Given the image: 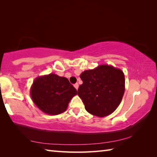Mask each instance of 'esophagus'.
I'll use <instances>...</instances> for the list:
<instances>
[{
	"mask_svg": "<svg viewBox=\"0 0 157 157\" xmlns=\"http://www.w3.org/2000/svg\"><path fill=\"white\" fill-rule=\"evenodd\" d=\"M74 87H75V88L76 90L78 89V88H79V84H78V83H76V84H74Z\"/></svg>",
	"mask_w": 157,
	"mask_h": 157,
	"instance_id": "34e87169",
	"label": "esophagus"
}]
</instances>
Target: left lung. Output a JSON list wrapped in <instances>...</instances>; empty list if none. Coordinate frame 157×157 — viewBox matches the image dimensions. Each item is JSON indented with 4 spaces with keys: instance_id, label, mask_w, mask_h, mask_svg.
<instances>
[{
    "instance_id": "left-lung-1",
    "label": "left lung",
    "mask_w": 157,
    "mask_h": 157,
    "mask_svg": "<svg viewBox=\"0 0 157 157\" xmlns=\"http://www.w3.org/2000/svg\"><path fill=\"white\" fill-rule=\"evenodd\" d=\"M83 84L78 94L90 114L103 117L114 112L125 92V75L120 69L101 65L79 75Z\"/></svg>"
}]
</instances>
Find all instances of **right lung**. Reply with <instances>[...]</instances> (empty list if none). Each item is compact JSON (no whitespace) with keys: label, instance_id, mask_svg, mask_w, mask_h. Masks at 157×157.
<instances>
[{"label":"right lung","instance_id":"obj_1","mask_svg":"<svg viewBox=\"0 0 157 157\" xmlns=\"http://www.w3.org/2000/svg\"><path fill=\"white\" fill-rule=\"evenodd\" d=\"M76 89L69 79L55 73L36 78L31 86L30 96L33 102L42 112L56 115L65 112Z\"/></svg>","mask_w":157,"mask_h":157}]
</instances>
